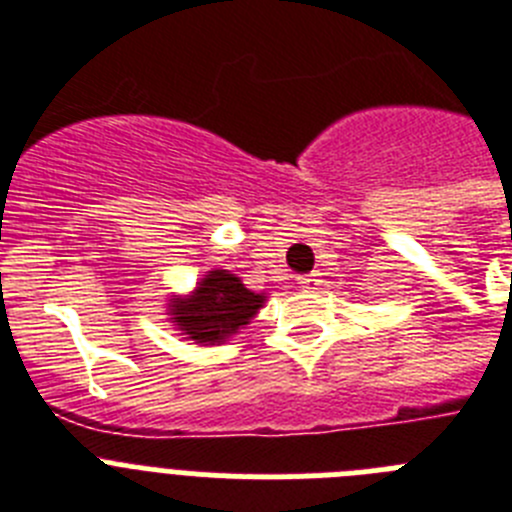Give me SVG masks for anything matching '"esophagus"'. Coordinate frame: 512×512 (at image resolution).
<instances>
[{
    "instance_id": "obj_1",
    "label": "esophagus",
    "mask_w": 512,
    "mask_h": 512,
    "mask_svg": "<svg viewBox=\"0 0 512 512\" xmlns=\"http://www.w3.org/2000/svg\"><path fill=\"white\" fill-rule=\"evenodd\" d=\"M320 274H305V277H297V284H300L302 289H318L320 284Z\"/></svg>"
}]
</instances>
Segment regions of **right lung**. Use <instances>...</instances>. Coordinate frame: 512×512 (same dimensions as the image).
I'll return each mask as SVG.
<instances>
[{
  "instance_id": "add662e5",
  "label": "right lung",
  "mask_w": 512,
  "mask_h": 512,
  "mask_svg": "<svg viewBox=\"0 0 512 512\" xmlns=\"http://www.w3.org/2000/svg\"><path fill=\"white\" fill-rule=\"evenodd\" d=\"M264 295H256L235 274L210 271L194 295L171 302V315L179 330L197 343H220L256 315Z\"/></svg>"
}]
</instances>
